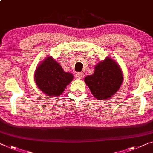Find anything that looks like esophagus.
I'll return each mask as SVG.
<instances>
[{
    "instance_id": "1",
    "label": "esophagus",
    "mask_w": 153,
    "mask_h": 153,
    "mask_svg": "<svg viewBox=\"0 0 153 153\" xmlns=\"http://www.w3.org/2000/svg\"><path fill=\"white\" fill-rule=\"evenodd\" d=\"M76 76L77 79H81L84 76V74L83 73V72H77L76 74Z\"/></svg>"
}]
</instances>
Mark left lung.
<instances>
[{
    "label": "left lung",
    "instance_id": "left-lung-1",
    "mask_svg": "<svg viewBox=\"0 0 153 153\" xmlns=\"http://www.w3.org/2000/svg\"><path fill=\"white\" fill-rule=\"evenodd\" d=\"M84 81L96 98L105 100L111 98L120 88L123 74L120 65L107 57L96 64L94 74L85 76Z\"/></svg>",
    "mask_w": 153,
    "mask_h": 153
}]
</instances>
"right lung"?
Here are the masks:
<instances>
[{"label":"right lung","mask_w":153,"mask_h":153,"mask_svg":"<svg viewBox=\"0 0 153 153\" xmlns=\"http://www.w3.org/2000/svg\"><path fill=\"white\" fill-rule=\"evenodd\" d=\"M72 79V74L63 71L59 63L52 57L42 61L34 74L37 86L47 96L61 95Z\"/></svg>","instance_id":"1"}]
</instances>
